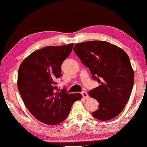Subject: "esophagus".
<instances>
[{
	"label": "esophagus",
	"instance_id": "34e87169",
	"mask_svg": "<svg viewBox=\"0 0 147 147\" xmlns=\"http://www.w3.org/2000/svg\"><path fill=\"white\" fill-rule=\"evenodd\" d=\"M81 94H82V97H83L84 98H85V99H87V98H89V95H88V94L86 91H82V93H81Z\"/></svg>",
	"mask_w": 147,
	"mask_h": 147
}]
</instances>
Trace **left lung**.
I'll use <instances>...</instances> for the list:
<instances>
[{
    "instance_id": "8db88e82",
    "label": "left lung",
    "mask_w": 147,
    "mask_h": 147,
    "mask_svg": "<svg viewBox=\"0 0 147 147\" xmlns=\"http://www.w3.org/2000/svg\"><path fill=\"white\" fill-rule=\"evenodd\" d=\"M74 51L100 84L89 91L99 102L92 115L102 121L121 113L130 97L134 72L127 53L106 41L93 40L76 44Z\"/></svg>"
}]
</instances>
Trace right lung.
Instances as JSON below:
<instances>
[{
  "mask_svg": "<svg viewBox=\"0 0 147 147\" xmlns=\"http://www.w3.org/2000/svg\"><path fill=\"white\" fill-rule=\"evenodd\" d=\"M74 43L48 46L31 53L20 64L18 89L25 107L34 118L47 125L65 120L74 102L82 98L79 93L58 91L56 81L61 77V65L73 49Z\"/></svg>",
  "mask_w": 147,
  "mask_h": 147,
  "instance_id": "add662e5",
  "label": "right lung"
}]
</instances>
